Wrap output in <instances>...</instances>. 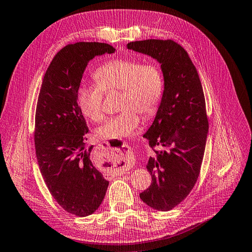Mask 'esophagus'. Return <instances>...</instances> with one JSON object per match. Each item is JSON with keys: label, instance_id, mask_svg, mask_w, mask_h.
<instances>
[{"label": "esophagus", "instance_id": "1", "mask_svg": "<svg viewBox=\"0 0 252 252\" xmlns=\"http://www.w3.org/2000/svg\"><path fill=\"white\" fill-rule=\"evenodd\" d=\"M104 144H106V145H104V146H102V148H105V149H108V143H105ZM124 147H126V148H127L126 146H124ZM130 150L128 149H125L124 151H122V153H121V156L124 157L121 158V160L120 162H115V160H112L111 162V164H112V166H111V169L112 171H114L116 175H122V173H125L126 171V169H127V160H128V158L131 159V158H130Z\"/></svg>", "mask_w": 252, "mask_h": 252}]
</instances>
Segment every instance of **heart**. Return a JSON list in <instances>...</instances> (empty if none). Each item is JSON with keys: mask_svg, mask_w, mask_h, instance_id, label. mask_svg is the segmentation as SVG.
I'll use <instances>...</instances> for the list:
<instances>
[{"mask_svg": "<svg viewBox=\"0 0 252 252\" xmlns=\"http://www.w3.org/2000/svg\"><path fill=\"white\" fill-rule=\"evenodd\" d=\"M95 85H82L77 90V103L82 113L94 121L104 117V92L121 90V113L109 117L96 134L102 139H121L132 136L140 122V112L151 116L162 99L163 75L156 63H141L133 59L108 61L94 73Z\"/></svg>", "mask_w": 252, "mask_h": 252, "instance_id": "heart-1", "label": "heart"}]
</instances>
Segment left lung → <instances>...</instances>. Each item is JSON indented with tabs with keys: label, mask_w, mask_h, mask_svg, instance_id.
I'll use <instances>...</instances> for the list:
<instances>
[{
	"label": "left lung",
	"mask_w": 252,
	"mask_h": 252,
	"mask_svg": "<svg viewBox=\"0 0 252 252\" xmlns=\"http://www.w3.org/2000/svg\"><path fill=\"white\" fill-rule=\"evenodd\" d=\"M160 63L164 92L156 118L144 137L156 157L148 160L152 183L140 199L152 209L170 211L189 196L201 168L209 131L205 99L196 67L183 47L171 39L126 44Z\"/></svg>",
	"instance_id": "obj_1"
}]
</instances>
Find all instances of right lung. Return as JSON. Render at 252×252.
Segmentation results:
<instances>
[{
    "label": "right lung",
    "mask_w": 252,
    "mask_h": 252,
    "mask_svg": "<svg viewBox=\"0 0 252 252\" xmlns=\"http://www.w3.org/2000/svg\"><path fill=\"white\" fill-rule=\"evenodd\" d=\"M115 49L102 42H76L57 53L38 95L34 140L41 176L62 208L79 217L98 210L108 181L90 160L88 126L77 104V90L87 63Z\"/></svg>",
    "instance_id": "right-lung-1"
}]
</instances>
